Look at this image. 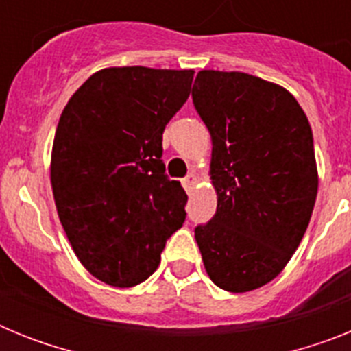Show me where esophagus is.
Masks as SVG:
<instances>
[{"label": "esophagus", "instance_id": "esophagus-1", "mask_svg": "<svg viewBox=\"0 0 351 351\" xmlns=\"http://www.w3.org/2000/svg\"><path fill=\"white\" fill-rule=\"evenodd\" d=\"M182 184H184L186 191H191L193 190V186L197 184V176H195V173H188V176L182 179Z\"/></svg>", "mask_w": 351, "mask_h": 351}]
</instances>
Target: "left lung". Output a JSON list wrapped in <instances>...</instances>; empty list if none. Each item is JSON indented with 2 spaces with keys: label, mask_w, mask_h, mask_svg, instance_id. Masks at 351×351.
I'll return each mask as SVG.
<instances>
[{
  "label": "left lung",
  "mask_w": 351,
  "mask_h": 351,
  "mask_svg": "<svg viewBox=\"0 0 351 351\" xmlns=\"http://www.w3.org/2000/svg\"><path fill=\"white\" fill-rule=\"evenodd\" d=\"M191 98L213 138L216 214L195 228L216 287L267 285L299 247L318 191L309 121L285 88L243 71H198Z\"/></svg>",
  "instance_id": "obj_1"
}]
</instances>
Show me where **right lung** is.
Listing matches in <instances>:
<instances>
[{"instance_id":"obj_1","label":"right lung","mask_w":351,"mask_h":351,"mask_svg":"<svg viewBox=\"0 0 351 351\" xmlns=\"http://www.w3.org/2000/svg\"><path fill=\"white\" fill-rule=\"evenodd\" d=\"M193 70L105 68L73 93L56 128V207L84 267L110 287L142 283L184 223L188 195L161 160L163 130Z\"/></svg>"}]
</instances>
